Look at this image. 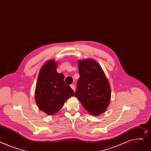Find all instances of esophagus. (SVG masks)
<instances>
[{
  "label": "esophagus",
  "instance_id": "1",
  "mask_svg": "<svg viewBox=\"0 0 151 151\" xmlns=\"http://www.w3.org/2000/svg\"><path fill=\"white\" fill-rule=\"evenodd\" d=\"M70 87H72V88L73 90H75V85L73 84H71L70 85Z\"/></svg>",
  "mask_w": 151,
  "mask_h": 151
}]
</instances>
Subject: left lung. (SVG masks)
<instances>
[{
  "mask_svg": "<svg viewBox=\"0 0 151 151\" xmlns=\"http://www.w3.org/2000/svg\"><path fill=\"white\" fill-rule=\"evenodd\" d=\"M80 77L77 82L75 96L93 115L104 112L109 106L111 89L99 65L92 59L78 62Z\"/></svg>",
  "mask_w": 151,
  "mask_h": 151,
  "instance_id": "8db88e82",
  "label": "left lung"
}]
</instances>
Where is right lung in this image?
Returning a JSON list of instances; mask_svg holds the SVG:
<instances>
[{
    "label": "right lung",
    "instance_id": "right-lung-1",
    "mask_svg": "<svg viewBox=\"0 0 151 151\" xmlns=\"http://www.w3.org/2000/svg\"><path fill=\"white\" fill-rule=\"evenodd\" d=\"M56 68L53 60L46 63L40 70L36 87V104L48 115L58 112L66 100L75 95L72 88L65 83L64 75L58 73Z\"/></svg>",
    "mask_w": 151,
    "mask_h": 151
}]
</instances>
